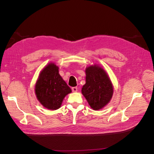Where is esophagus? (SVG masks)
<instances>
[{
  "mask_svg": "<svg viewBox=\"0 0 154 154\" xmlns=\"http://www.w3.org/2000/svg\"><path fill=\"white\" fill-rule=\"evenodd\" d=\"M72 91L73 92H76L78 91V88L76 87H74L72 88Z\"/></svg>",
  "mask_w": 154,
  "mask_h": 154,
  "instance_id": "obj_1",
  "label": "esophagus"
}]
</instances>
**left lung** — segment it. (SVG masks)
I'll return each instance as SVG.
<instances>
[{"mask_svg":"<svg viewBox=\"0 0 154 154\" xmlns=\"http://www.w3.org/2000/svg\"><path fill=\"white\" fill-rule=\"evenodd\" d=\"M85 84L82 93L91 109L100 110L109 103L113 95L114 88L108 74L96 64L85 69Z\"/></svg>","mask_w":154,"mask_h":154,"instance_id":"obj_1","label":"left lung"}]
</instances>
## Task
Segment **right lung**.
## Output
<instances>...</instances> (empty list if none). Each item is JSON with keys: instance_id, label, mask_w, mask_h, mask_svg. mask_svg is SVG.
<instances>
[{"instance_id": "obj_1", "label": "right lung", "mask_w": 154, "mask_h": 154, "mask_svg": "<svg viewBox=\"0 0 154 154\" xmlns=\"http://www.w3.org/2000/svg\"><path fill=\"white\" fill-rule=\"evenodd\" d=\"M58 69L54 63H48L42 70L35 84L37 100L49 110L60 108L64 97L72 92L60 75Z\"/></svg>"}]
</instances>
